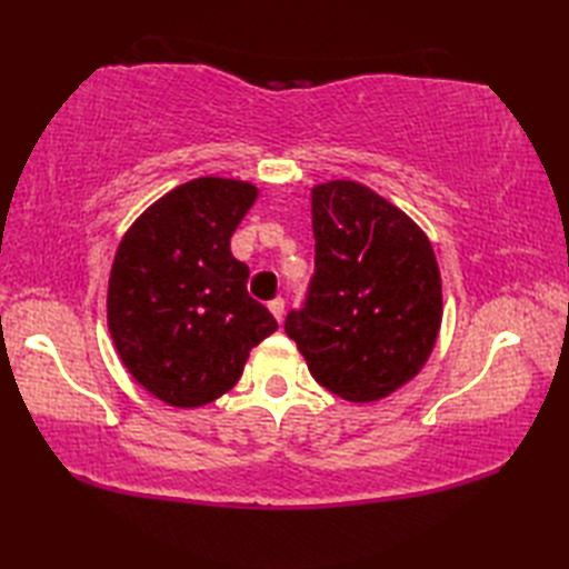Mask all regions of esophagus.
<instances>
[{"label":"esophagus","mask_w":569,"mask_h":569,"mask_svg":"<svg viewBox=\"0 0 569 569\" xmlns=\"http://www.w3.org/2000/svg\"><path fill=\"white\" fill-rule=\"evenodd\" d=\"M269 310L273 312V318L281 322L283 320V312H286V300L283 298H273L269 303Z\"/></svg>","instance_id":"34e87169"}]
</instances>
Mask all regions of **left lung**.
Masks as SVG:
<instances>
[{
  "instance_id": "8db88e82",
  "label": "left lung",
  "mask_w": 569,
  "mask_h": 569,
  "mask_svg": "<svg viewBox=\"0 0 569 569\" xmlns=\"http://www.w3.org/2000/svg\"><path fill=\"white\" fill-rule=\"evenodd\" d=\"M316 273L286 335L325 389L379 401L426 365L442 320V286L422 229L367 186L312 188Z\"/></svg>"
}]
</instances>
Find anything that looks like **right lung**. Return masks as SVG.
Here are the masks:
<instances>
[{
  "label": "right lung",
  "mask_w": 569,
  "mask_h": 569,
  "mask_svg": "<svg viewBox=\"0 0 569 569\" xmlns=\"http://www.w3.org/2000/svg\"><path fill=\"white\" fill-rule=\"evenodd\" d=\"M257 188L196 178L129 227L110 273L107 322L119 357L168 406L198 408L239 381L278 322L247 291L249 266L229 249Z\"/></svg>",
  "instance_id": "1"
}]
</instances>
